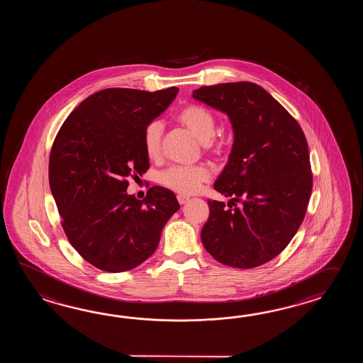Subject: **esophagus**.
Listing matches in <instances>:
<instances>
[{"instance_id":"34e87169","label":"esophagus","mask_w":363,"mask_h":363,"mask_svg":"<svg viewBox=\"0 0 363 363\" xmlns=\"http://www.w3.org/2000/svg\"><path fill=\"white\" fill-rule=\"evenodd\" d=\"M188 200H189V197H188V196H184V194H179L178 201L180 205H184L185 202H186Z\"/></svg>"}]
</instances>
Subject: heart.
<instances>
[{"label":"heart","mask_w":363,"mask_h":363,"mask_svg":"<svg viewBox=\"0 0 363 363\" xmlns=\"http://www.w3.org/2000/svg\"><path fill=\"white\" fill-rule=\"evenodd\" d=\"M177 119L196 139L203 143L205 150L214 155L223 152V144L211 140L216 133V121L208 108L200 105H188L179 111ZM162 135L163 124L160 121H152L144 128L143 147L147 158L157 160L161 155ZM210 177V169L202 163L194 166H171L158 175V183L180 194H193L202 184L208 183Z\"/></svg>","instance_id":"1"}]
</instances>
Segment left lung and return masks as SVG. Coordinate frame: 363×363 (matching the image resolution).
I'll return each instance as SVG.
<instances>
[{"label": "left lung", "mask_w": 363, "mask_h": 363, "mask_svg": "<svg viewBox=\"0 0 363 363\" xmlns=\"http://www.w3.org/2000/svg\"><path fill=\"white\" fill-rule=\"evenodd\" d=\"M193 99L230 116L235 135L214 183L231 200L208 201L202 244L225 266H261L286 249L306 214L313 189L306 138L294 116L255 83L201 86Z\"/></svg>", "instance_id": "1"}]
</instances>
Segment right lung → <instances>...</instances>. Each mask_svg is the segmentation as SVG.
Here are the masks:
<instances>
[{
    "label": "right lung",
    "instance_id": "add662e5",
    "mask_svg": "<svg viewBox=\"0 0 363 363\" xmlns=\"http://www.w3.org/2000/svg\"><path fill=\"white\" fill-rule=\"evenodd\" d=\"M178 92L104 89L85 99L55 136L49 184L62 227L77 253L100 270L123 272L144 262L180 208L162 186H152L144 200L127 194V179L150 166L144 128Z\"/></svg>",
    "mask_w": 363,
    "mask_h": 363
}]
</instances>
